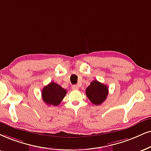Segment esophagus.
<instances>
[{
    "label": "esophagus",
    "mask_w": 151,
    "mask_h": 151,
    "mask_svg": "<svg viewBox=\"0 0 151 151\" xmlns=\"http://www.w3.org/2000/svg\"><path fill=\"white\" fill-rule=\"evenodd\" d=\"M72 88L73 90H77L79 88V86L78 85H72Z\"/></svg>",
    "instance_id": "34e87169"
}]
</instances>
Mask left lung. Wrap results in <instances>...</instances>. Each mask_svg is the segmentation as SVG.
Returning <instances> with one entry per match:
<instances>
[{
  "instance_id": "1",
  "label": "left lung",
  "mask_w": 151,
  "mask_h": 151,
  "mask_svg": "<svg viewBox=\"0 0 151 151\" xmlns=\"http://www.w3.org/2000/svg\"><path fill=\"white\" fill-rule=\"evenodd\" d=\"M108 93V87L97 80L91 82L86 90V94L88 98L95 105H100L104 102Z\"/></svg>"
}]
</instances>
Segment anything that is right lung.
Listing matches in <instances>:
<instances>
[{"label":"right lung","instance_id":"1","mask_svg":"<svg viewBox=\"0 0 151 151\" xmlns=\"http://www.w3.org/2000/svg\"><path fill=\"white\" fill-rule=\"evenodd\" d=\"M66 94V90L54 82H51L42 91V100L49 106H58Z\"/></svg>","mask_w":151,"mask_h":151}]
</instances>
